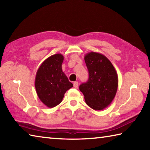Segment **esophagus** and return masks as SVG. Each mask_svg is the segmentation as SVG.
<instances>
[{"mask_svg": "<svg viewBox=\"0 0 150 150\" xmlns=\"http://www.w3.org/2000/svg\"><path fill=\"white\" fill-rule=\"evenodd\" d=\"M78 86H79L78 82H74V83H73V87H74L75 88H78Z\"/></svg>", "mask_w": 150, "mask_h": 150, "instance_id": "obj_1", "label": "esophagus"}]
</instances>
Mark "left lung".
<instances>
[{
	"instance_id": "obj_1",
	"label": "left lung",
	"mask_w": 150,
	"mask_h": 150,
	"mask_svg": "<svg viewBox=\"0 0 150 150\" xmlns=\"http://www.w3.org/2000/svg\"><path fill=\"white\" fill-rule=\"evenodd\" d=\"M84 59L89 77L87 83L79 86V90L88 106L96 110H103L115 97L118 85L117 73L103 54L91 52Z\"/></svg>"
}]
</instances>
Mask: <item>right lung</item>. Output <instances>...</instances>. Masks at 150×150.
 Instances as JSON below:
<instances>
[{"mask_svg": "<svg viewBox=\"0 0 150 150\" xmlns=\"http://www.w3.org/2000/svg\"><path fill=\"white\" fill-rule=\"evenodd\" d=\"M64 59L61 54L47 58L37 71L35 88L40 100L49 108L61 103L65 93L73 87V84L64 73L62 65Z\"/></svg>", "mask_w": 150, "mask_h": 150, "instance_id": "1", "label": "right lung"}]
</instances>
